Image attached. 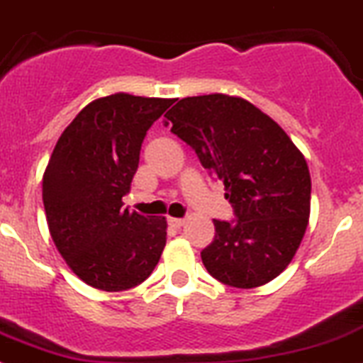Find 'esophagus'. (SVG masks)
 Here are the masks:
<instances>
[{
  "mask_svg": "<svg viewBox=\"0 0 363 363\" xmlns=\"http://www.w3.org/2000/svg\"><path fill=\"white\" fill-rule=\"evenodd\" d=\"M168 223H170L172 228L181 229L182 225H184V220H182V218H168Z\"/></svg>",
  "mask_w": 363,
  "mask_h": 363,
  "instance_id": "34e87169",
  "label": "esophagus"
}]
</instances>
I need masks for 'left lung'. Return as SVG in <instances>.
<instances>
[{
    "label": "left lung",
    "instance_id": "8db88e82",
    "mask_svg": "<svg viewBox=\"0 0 363 363\" xmlns=\"http://www.w3.org/2000/svg\"><path fill=\"white\" fill-rule=\"evenodd\" d=\"M164 125L197 152L225 186L235 222L215 223L201 252L215 279L256 289L279 276L296 256L310 218L311 179L303 152L256 105L213 93L179 100Z\"/></svg>",
    "mask_w": 363,
    "mask_h": 363
}]
</instances>
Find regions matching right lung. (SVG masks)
<instances>
[{
	"label": "right lung",
	"mask_w": 363,
	"mask_h": 363,
	"mask_svg": "<svg viewBox=\"0 0 363 363\" xmlns=\"http://www.w3.org/2000/svg\"><path fill=\"white\" fill-rule=\"evenodd\" d=\"M174 98L114 93L87 104L64 128L43 175L57 250L84 283L121 292L143 283L166 245L164 216L121 209L147 130Z\"/></svg>",
	"instance_id": "1"
}]
</instances>
